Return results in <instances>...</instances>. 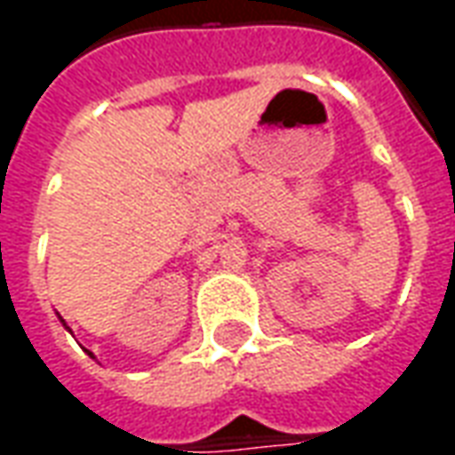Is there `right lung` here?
I'll return each instance as SVG.
<instances>
[{
    "label": "right lung",
    "instance_id": "obj_1",
    "mask_svg": "<svg viewBox=\"0 0 455 455\" xmlns=\"http://www.w3.org/2000/svg\"><path fill=\"white\" fill-rule=\"evenodd\" d=\"M60 322H63V326H65V329H68V331H70V326L65 324V319H60ZM87 353H90V351H87ZM90 355H92V353H90ZM92 358H94V355H92Z\"/></svg>",
    "mask_w": 455,
    "mask_h": 455
}]
</instances>
